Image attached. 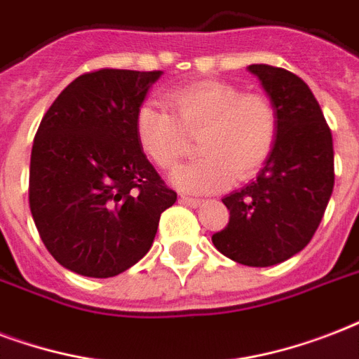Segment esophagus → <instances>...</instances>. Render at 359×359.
<instances>
[{"label": "esophagus", "mask_w": 359, "mask_h": 359, "mask_svg": "<svg viewBox=\"0 0 359 359\" xmlns=\"http://www.w3.org/2000/svg\"><path fill=\"white\" fill-rule=\"evenodd\" d=\"M182 202H183V204L191 205V208H198V205L202 204V200L193 198V196H182Z\"/></svg>", "instance_id": "1"}]
</instances>
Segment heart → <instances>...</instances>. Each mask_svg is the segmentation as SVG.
Returning a JSON list of instances; mask_svg holds the SVG:
<instances>
[{
    "mask_svg": "<svg viewBox=\"0 0 359 359\" xmlns=\"http://www.w3.org/2000/svg\"><path fill=\"white\" fill-rule=\"evenodd\" d=\"M166 101L172 112L154 102L136 110L135 135L142 151L163 170L187 154L189 136H200L204 157L172 172V183L185 193H215L234 176L247 180L273 151L279 119L266 95L204 80L177 88Z\"/></svg>",
    "mask_w": 359,
    "mask_h": 359,
    "instance_id": "b5f03b06",
    "label": "heart"
}]
</instances>
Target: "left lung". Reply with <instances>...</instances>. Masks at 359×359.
I'll list each match as a JSON object with an SVG mask.
<instances>
[{"label": "left lung", "mask_w": 359, "mask_h": 359, "mask_svg": "<svg viewBox=\"0 0 359 359\" xmlns=\"http://www.w3.org/2000/svg\"><path fill=\"white\" fill-rule=\"evenodd\" d=\"M273 102L279 130L255 182L224 196L229 224L211 236L219 252L266 268L299 252L320 224L333 191V140L320 104L286 69L249 65Z\"/></svg>", "instance_id": "1"}]
</instances>
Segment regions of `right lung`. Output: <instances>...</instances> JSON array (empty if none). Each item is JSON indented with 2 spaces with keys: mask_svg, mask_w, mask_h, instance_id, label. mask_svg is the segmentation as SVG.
<instances>
[{
  "mask_svg": "<svg viewBox=\"0 0 359 359\" xmlns=\"http://www.w3.org/2000/svg\"><path fill=\"white\" fill-rule=\"evenodd\" d=\"M161 71L99 69L73 80L33 140L29 208L48 252L74 273L107 279L154 243L177 194L146 159L136 110Z\"/></svg>",
  "mask_w": 359,
  "mask_h": 359,
  "instance_id": "add662e5",
  "label": "right lung"
}]
</instances>
